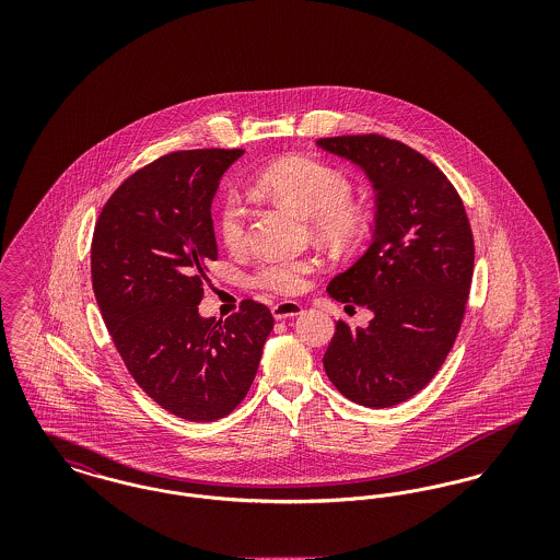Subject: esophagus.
Returning a JSON list of instances; mask_svg holds the SVG:
<instances>
[{
	"mask_svg": "<svg viewBox=\"0 0 560 560\" xmlns=\"http://www.w3.org/2000/svg\"><path fill=\"white\" fill-rule=\"evenodd\" d=\"M302 313V304L293 302V300H285V302H277L272 306V317L277 320L290 319V317H298Z\"/></svg>",
	"mask_w": 560,
	"mask_h": 560,
	"instance_id": "1",
	"label": "esophagus"
}]
</instances>
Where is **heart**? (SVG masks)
I'll return each mask as SVG.
<instances>
[{
  "label": "heart",
  "mask_w": 560,
  "mask_h": 560,
  "mask_svg": "<svg viewBox=\"0 0 560 560\" xmlns=\"http://www.w3.org/2000/svg\"><path fill=\"white\" fill-rule=\"evenodd\" d=\"M256 187L302 218H311L313 231L325 240H350L361 226V212L348 199L350 178L325 161L306 155L275 161L256 176ZM245 218L240 199L226 195L218 208V233L226 247L240 249L245 243ZM315 268L313 258H268L256 268L254 283L268 292L293 295L306 288V277Z\"/></svg>",
  "instance_id": "b5f03b06"
}]
</instances>
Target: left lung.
<instances>
[{"instance_id": "left-lung-1", "label": "left lung", "mask_w": 560, "mask_h": 560, "mask_svg": "<svg viewBox=\"0 0 560 560\" xmlns=\"http://www.w3.org/2000/svg\"><path fill=\"white\" fill-rule=\"evenodd\" d=\"M317 147L359 165L375 190L372 245L327 285L373 319L365 329L336 320L323 368L347 399L393 407L427 386L455 342L475 268L470 222L447 176L399 140L334 136Z\"/></svg>"}]
</instances>
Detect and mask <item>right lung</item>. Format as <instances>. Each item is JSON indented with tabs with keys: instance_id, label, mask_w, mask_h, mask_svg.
<instances>
[{
	"instance_id": "1",
	"label": "right lung",
	"mask_w": 560,
	"mask_h": 560,
	"mask_svg": "<svg viewBox=\"0 0 560 560\" xmlns=\"http://www.w3.org/2000/svg\"><path fill=\"white\" fill-rule=\"evenodd\" d=\"M241 149L163 155L108 197L92 237V288L136 384L165 411L213 422L245 399L272 331L268 306L229 319L199 302L218 258L212 199Z\"/></svg>"
}]
</instances>
